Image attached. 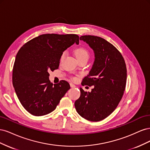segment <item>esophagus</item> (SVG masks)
I'll use <instances>...</instances> for the list:
<instances>
[{"label": "esophagus", "mask_w": 150, "mask_h": 150, "mask_svg": "<svg viewBox=\"0 0 150 150\" xmlns=\"http://www.w3.org/2000/svg\"><path fill=\"white\" fill-rule=\"evenodd\" d=\"M70 86H71V88H76V86L74 84H72V83H70Z\"/></svg>", "instance_id": "1"}]
</instances>
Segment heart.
<instances>
[{"instance_id": "b5f03b06", "label": "heart", "mask_w": 150, "mask_h": 150, "mask_svg": "<svg viewBox=\"0 0 150 150\" xmlns=\"http://www.w3.org/2000/svg\"><path fill=\"white\" fill-rule=\"evenodd\" d=\"M66 52H63L62 54H61V56L60 57V61H61L63 58L66 55ZM75 55L78 59V60L82 59H89V52L88 51V49H86L84 47H79L78 49H77L75 51ZM76 78H73V79L74 80Z\"/></svg>"}]
</instances>
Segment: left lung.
<instances>
[{
    "label": "left lung",
    "instance_id": "left-lung-1",
    "mask_svg": "<svg viewBox=\"0 0 150 150\" xmlns=\"http://www.w3.org/2000/svg\"><path fill=\"white\" fill-rule=\"evenodd\" d=\"M94 52L95 60L83 85L94 86L91 92L80 88L81 95L74 106L78 114L91 121L105 119L115 111L123 96L127 69L123 57L113 45L94 35H83Z\"/></svg>",
    "mask_w": 150,
    "mask_h": 150
}]
</instances>
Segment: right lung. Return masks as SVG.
I'll return each instance as SVG.
<instances>
[{"mask_svg":"<svg viewBox=\"0 0 150 150\" xmlns=\"http://www.w3.org/2000/svg\"><path fill=\"white\" fill-rule=\"evenodd\" d=\"M79 41L76 34H46L30 40L18 51L12 84L19 101L30 114L40 116L51 112L70 89L64 80L53 85L49 71L57 69L62 52Z\"/></svg>","mask_w":150,"mask_h":150,"instance_id":"1","label":"right lung"}]
</instances>
